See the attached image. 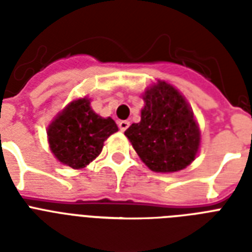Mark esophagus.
<instances>
[{"label": "esophagus", "mask_w": 252, "mask_h": 252, "mask_svg": "<svg viewBox=\"0 0 252 252\" xmlns=\"http://www.w3.org/2000/svg\"><path fill=\"white\" fill-rule=\"evenodd\" d=\"M128 126H129V122H128V120H120V122H119V128H120L122 132L128 129Z\"/></svg>", "instance_id": "esophagus-1"}]
</instances>
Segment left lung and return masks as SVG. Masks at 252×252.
Instances as JSON below:
<instances>
[{
    "label": "left lung",
    "instance_id": "1",
    "mask_svg": "<svg viewBox=\"0 0 252 252\" xmlns=\"http://www.w3.org/2000/svg\"><path fill=\"white\" fill-rule=\"evenodd\" d=\"M141 122L124 132L152 171L175 172L191 165L200 148V129L186 98L165 81L145 91Z\"/></svg>",
    "mask_w": 252,
    "mask_h": 252
}]
</instances>
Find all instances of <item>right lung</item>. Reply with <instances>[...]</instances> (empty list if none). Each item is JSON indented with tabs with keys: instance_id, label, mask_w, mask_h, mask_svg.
<instances>
[{
	"instance_id": "right-lung-1",
	"label": "right lung",
	"mask_w": 252,
	"mask_h": 252,
	"mask_svg": "<svg viewBox=\"0 0 252 252\" xmlns=\"http://www.w3.org/2000/svg\"><path fill=\"white\" fill-rule=\"evenodd\" d=\"M118 129L112 119L95 114L90 99L80 98L57 114L48 126L47 134L57 161L78 170L98 157L104 141Z\"/></svg>"
}]
</instances>
